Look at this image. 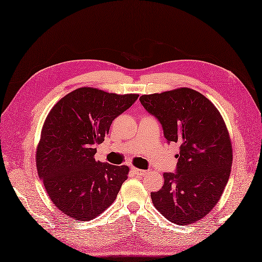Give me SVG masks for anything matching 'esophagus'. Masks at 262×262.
Instances as JSON below:
<instances>
[{
    "instance_id": "esophagus-1",
    "label": "esophagus",
    "mask_w": 262,
    "mask_h": 262,
    "mask_svg": "<svg viewBox=\"0 0 262 262\" xmlns=\"http://www.w3.org/2000/svg\"><path fill=\"white\" fill-rule=\"evenodd\" d=\"M132 170H133V172L134 173H136V175H139V176H145L147 172V170H143V169H139V168H135V167H134V168H132Z\"/></svg>"
}]
</instances>
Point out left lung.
<instances>
[{
	"label": "left lung",
	"instance_id": "1",
	"mask_svg": "<svg viewBox=\"0 0 262 262\" xmlns=\"http://www.w3.org/2000/svg\"><path fill=\"white\" fill-rule=\"evenodd\" d=\"M139 100L162 124L165 138L180 143L177 172L164 173L162 189L150 193L152 204L173 224L196 223L217 205L230 176L232 145L225 120L209 99L188 87Z\"/></svg>",
	"mask_w": 262,
	"mask_h": 262
}]
</instances>
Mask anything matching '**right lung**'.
Listing matches in <instances>:
<instances>
[{"label": "right lung", "instance_id": "1", "mask_svg": "<svg viewBox=\"0 0 262 262\" xmlns=\"http://www.w3.org/2000/svg\"><path fill=\"white\" fill-rule=\"evenodd\" d=\"M138 96L79 87L46 116L36 147V169L50 199L66 216L92 220L116 199L129 168L96 162L95 146Z\"/></svg>", "mask_w": 262, "mask_h": 262}]
</instances>
